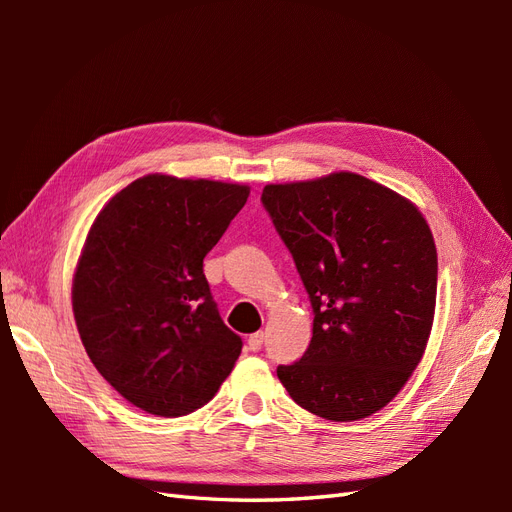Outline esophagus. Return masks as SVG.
Returning a JSON list of instances; mask_svg holds the SVG:
<instances>
[{
    "instance_id": "34e87169",
    "label": "esophagus",
    "mask_w": 512,
    "mask_h": 512,
    "mask_svg": "<svg viewBox=\"0 0 512 512\" xmlns=\"http://www.w3.org/2000/svg\"><path fill=\"white\" fill-rule=\"evenodd\" d=\"M262 342H265V333L258 331V333L250 335V339H247V346H250V350L258 352L262 348Z\"/></svg>"
}]
</instances>
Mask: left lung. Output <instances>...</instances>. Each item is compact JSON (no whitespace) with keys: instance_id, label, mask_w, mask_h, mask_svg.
Instances as JSON below:
<instances>
[{"instance_id":"left-lung-1","label":"left lung","mask_w":512,"mask_h":512,"mask_svg":"<svg viewBox=\"0 0 512 512\" xmlns=\"http://www.w3.org/2000/svg\"><path fill=\"white\" fill-rule=\"evenodd\" d=\"M260 200L314 312L312 342L277 378L327 421L378 412L416 369L431 331L438 254L425 218L354 173L265 185Z\"/></svg>"}]
</instances>
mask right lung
<instances>
[{
	"label": "right lung",
	"instance_id": "add662e5",
	"mask_svg": "<svg viewBox=\"0 0 512 512\" xmlns=\"http://www.w3.org/2000/svg\"><path fill=\"white\" fill-rule=\"evenodd\" d=\"M247 196V185L147 175L91 224L74 320L91 363L136 408L190 414L235 367L243 342L218 312L203 260Z\"/></svg>",
	"mask_w": 512,
	"mask_h": 512
}]
</instances>
